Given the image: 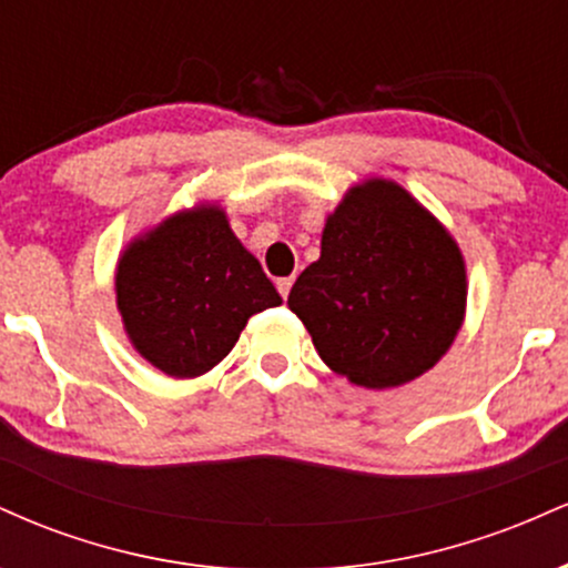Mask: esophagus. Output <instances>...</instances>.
Wrapping results in <instances>:
<instances>
[{
    "label": "esophagus",
    "mask_w": 568,
    "mask_h": 568,
    "mask_svg": "<svg viewBox=\"0 0 568 568\" xmlns=\"http://www.w3.org/2000/svg\"><path fill=\"white\" fill-rule=\"evenodd\" d=\"M291 285H293V277H280V280H277V291H280V296L288 298Z\"/></svg>",
    "instance_id": "34e87169"
}]
</instances>
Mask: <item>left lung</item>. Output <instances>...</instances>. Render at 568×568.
Instances as JSON below:
<instances>
[{
    "label": "left lung",
    "mask_w": 568,
    "mask_h": 568,
    "mask_svg": "<svg viewBox=\"0 0 568 568\" xmlns=\"http://www.w3.org/2000/svg\"><path fill=\"white\" fill-rule=\"evenodd\" d=\"M465 262L403 186L349 189L323 230L321 258L293 283L288 306L338 376L387 389L425 374L465 317Z\"/></svg>",
    "instance_id": "obj_1"
}]
</instances>
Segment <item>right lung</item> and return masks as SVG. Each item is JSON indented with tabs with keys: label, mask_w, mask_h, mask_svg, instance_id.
Masks as SVG:
<instances>
[{
	"label": "right lung",
	"mask_w": 568,
	"mask_h": 568,
	"mask_svg": "<svg viewBox=\"0 0 568 568\" xmlns=\"http://www.w3.org/2000/svg\"><path fill=\"white\" fill-rule=\"evenodd\" d=\"M280 304L219 207L165 219L116 266V306L130 342L175 379L211 371L230 355L247 317Z\"/></svg>",
	"instance_id": "right-lung-1"
}]
</instances>
